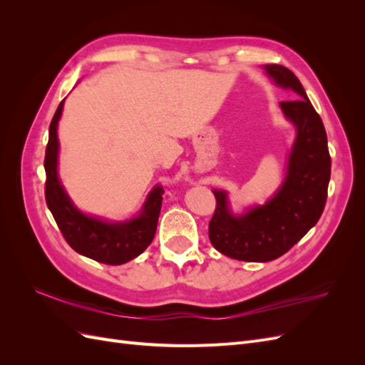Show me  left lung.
<instances>
[{"label": "left lung", "instance_id": "1", "mask_svg": "<svg viewBox=\"0 0 365 365\" xmlns=\"http://www.w3.org/2000/svg\"><path fill=\"white\" fill-rule=\"evenodd\" d=\"M264 71L297 98L280 102L282 113L297 130L284 180L267 202L242 215L231 212L225 190H213L216 210L208 224L212 245L244 262H269L289 251L318 222L330 180L326 129L303 85L283 65H264Z\"/></svg>", "mask_w": 365, "mask_h": 365}]
</instances>
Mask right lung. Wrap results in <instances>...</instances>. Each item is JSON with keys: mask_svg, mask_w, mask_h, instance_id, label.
I'll return each instance as SVG.
<instances>
[{"mask_svg": "<svg viewBox=\"0 0 365 365\" xmlns=\"http://www.w3.org/2000/svg\"><path fill=\"white\" fill-rule=\"evenodd\" d=\"M65 101V98H63ZM63 101L58 106L48 129L46 150V201L68 245L85 257L106 264L126 263L145 251L153 240L163 202V187L155 185L148 195L141 212L129 220L113 222L103 217L85 215L65 192L58 175L59 140L58 123Z\"/></svg>", "mask_w": 365, "mask_h": 365, "instance_id": "add662e5", "label": "right lung"}]
</instances>
